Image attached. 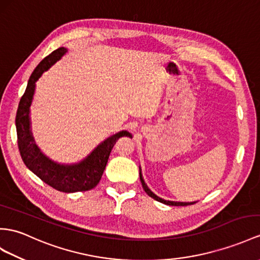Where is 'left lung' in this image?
I'll return each mask as SVG.
<instances>
[{
	"instance_id": "left-lung-1",
	"label": "left lung",
	"mask_w": 260,
	"mask_h": 260,
	"mask_svg": "<svg viewBox=\"0 0 260 260\" xmlns=\"http://www.w3.org/2000/svg\"><path fill=\"white\" fill-rule=\"evenodd\" d=\"M139 171H140V181L142 183V187L145 191V193H147L150 198L154 199L155 201L160 202V203H163V204H167V205H172V206H186V205H191V204H195L196 202H174V201H167V200H163L161 198H159V196H156L153 192L151 191V189L148 187V185L145 184V182L143 180V176H142V173H141V168L139 167Z\"/></svg>"
}]
</instances>
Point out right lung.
<instances>
[{"label": "right lung", "instance_id": "right-lung-1", "mask_svg": "<svg viewBox=\"0 0 260 260\" xmlns=\"http://www.w3.org/2000/svg\"><path fill=\"white\" fill-rule=\"evenodd\" d=\"M67 52V48L60 47L45 57L35 68L27 82L26 90L18 104L16 112V132L18 150L22 160L31 172L57 191L75 193L88 191L96 186L108 162L110 152L116 141L121 137H131L128 131L122 130L107 138L99 143L85 159L77 163L62 164L55 162L43 153L35 143L30 130V106L34 98L36 81L42 77L44 72L48 71L57 60Z\"/></svg>", "mask_w": 260, "mask_h": 260}]
</instances>
